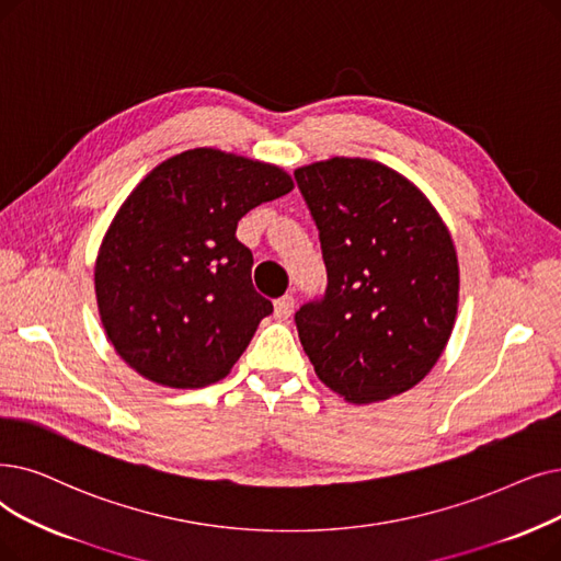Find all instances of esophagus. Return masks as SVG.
I'll return each mask as SVG.
<instances>
[{
	"label": "esophagus",
	"mask_w": 561,
	"mask_h": 561,
	"mask_svg": "<svg viewBox=\"0 0 561 561\" xmlns=\"http://www.w3.org/2000/svg\"><path fill=\"white\" fill-rule=\"evenodd\" d=\"M294 307H296V300L294 296H282L275 300V319L277 321H286L290 313H294Z\"/></svg>",
	"instance_id": "34e87169"
}]
</instances>
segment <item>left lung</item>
Here are the masks:
<instances>
[{
    "label": "left lung",
    "mask_w": 561,
    "mask_h": 561,
    "mask_svg": "<svg viewBox=\"0 0 561 561\" xmlns=\"http://www.w3.org/2000/svg\"><path fill=\"white\" fill-rule=\"evenodd\" d=\"M294 176L328 271L325 294L296 311L300 344L332 392L353 403L397 397L451 334V236L424 194L380 162L330 158Z\"/></svg>",
    "instance_id": "obj_1"
}]
</instances>
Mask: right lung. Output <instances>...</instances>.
I'll return each instance as SVG.
<instances>
[{
	"instance_id": "obj_1",
	"label": "right lung",
	"mask_w": 561,
	"mask_h": 561,
	"mask_svg": "<svg viewBox=\"0 0 561 561\" xmlns=\"http://www.w3.org/2000/svg\"><path fill=\"white\" fill-rule=\"evenodd\" d=\"M294 190L279 167L215 149L158 164L118 208L95 261L116 353L164 387L225 378L273 302L254 290L242 215Z\"/></svg>"
}]
</instances>
